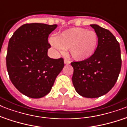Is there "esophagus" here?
Here are the masks:
<instances>
[{
	"label": "esophagus",
	"mask_w": 127,
	"mask_h": 127,
	"mask_svg": "<svg viewBox=\"0 0 127 127\" xmlns=\"http://www.w3.org/2000/svg\"><path fill=\"white\" fill-rule=\"evenodd\" d=\"M64 64H68L70 63V61L67 59L64 60Z\"/></svg>",
	"instance_id": "obj_1"
}]
</instances>
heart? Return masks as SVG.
<instances>
[{"label":"heart","mask_w":127,"mask_h":127,"mask_svg":"<svg viewBox=\"0 0 127 127\" xmlns=\"http://www.w3.org/2000/svg\"><path fill=\"white\" fill-rule=\"evenodd\" d=\"M98 35L95 32L82 28H72L51 37L49 42L59 51L68 49L70 56L78 61L91 58L98 45Z\"/></svg>","instance_id":"b5f03b06"}]
</instances>
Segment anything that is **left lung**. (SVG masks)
Listing matches in <instances>:
<instances>
[{"label":"left lung","mask_w":127,"mask_h":127,"mask_svg":"<svg viewBox=\"0 0 127 127\" xmlns=\"http://www.w3.org/2000/svg\"><path fill=\"white\" fill-rule=\"evenodd\" d=\"M97 33L98 45L94 55L82 61L72 62L74 88L85 97H99L112 89L121 68L119 43L110 31L98 25H90Z\"/></svg>","instance_id":"8db88e82"}]
</instances>
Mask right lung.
<instances>
[{
	"mask_svg": "<svg viewBox=\"0 0 127 127\" xmlns=\"http://www.w3.org/2000/svg\"><path fill=\"white\" fill-rule=\"evenodd\" d=\"M57 25L32 23L22 25L10 37L6 67L12 83L25 95L41 98L51 90L64 67L63 58L48 57L49 35Z\"/></svg>",
	"mask_w": 127,
	"mask_h": 127,
	"instance_id": "add662e5",
	"label": "right lung"
}]
</instances>
